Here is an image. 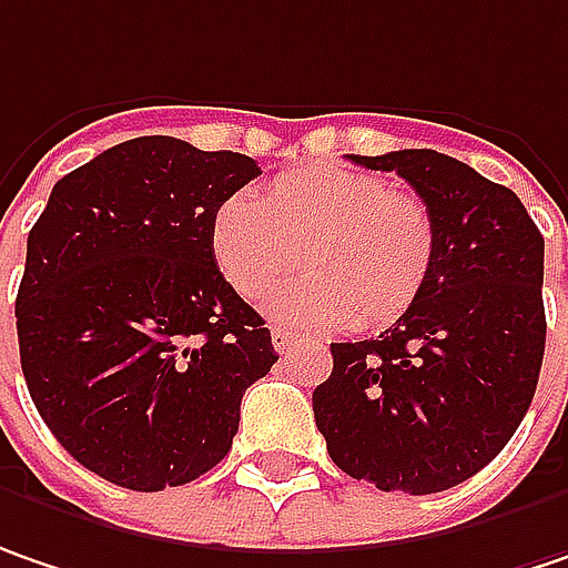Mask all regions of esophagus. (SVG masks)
<instances>
[{
    "mask_svg": "<svg viewBox=\"0 0 568 568\" xmlns=\"http://www.w3.org/2000/svg\"><path fill=\"white\" fill-rule=\"evenodd\" d=\"M270 337H273V347H276V353H288L292 347H295V341H298V337H295L292 331H285V327H273V331H270Z\"/></svg>",
    "mask_w": 568,
    "mask_h": 568,
    "instance_id": "34e87169",
    "label": "esophagus"
}]
</instances>
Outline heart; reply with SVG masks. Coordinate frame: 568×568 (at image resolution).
Listing matches in <instances>:
<instances>
[{"label": "heart", "instance_id": "1", "mask_svg": "<svg viewBox=\"0 0 568 568\" xmlns=\"http://www.w3.org/2000/svg\"><path fill=\"white\" fill-rule=\"evenodd\" d=\"M209 241L221 276L244 298L276 288L302 260L308 276L283 288L270 315L312 331L395 324L420 302L440 253L424 199L337 163L292 166L260 199L227 195Z\"/></svg>", "mask_w": 568, "mask_h": 568}]
</instances>
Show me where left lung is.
I'll return each mask as SVG.
<instances>
[{"label":"left lung","instance_id":"8db88e82","mask_svg":"<svg viewBox=\"0 0 568 568\" xmlns=\"http://www.w3.org/2000/svg\"><path fill=\"white\" fill-rule=\"evenodd\" d=\"M398 173L437 217L420 302L376 341L331 344L312 395L331 459L383 491L473 479L524 420L544 363V237L511 189L437 151L353 156Z\"/></svg>","mask_w":568,"mask_h":568}]
</instances>
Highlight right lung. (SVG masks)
<instances>
[{
	"label": "right lung",
	"mask_w": 568,
	"mask_h": 568,
	"mask_svg": "<svg viewBox=\"0 0 568 568\" xmlns=\"http://www.w3.org/2000/svg\"><path fill=\"white\" fill-rule=\"evenodd\" d=\"M256 160L134 138L53 185L16 321L31 402L89 473L134 491L217 466L241 398L280 359L212 256V215Z\"/></svg>",
	"instance_id": "1"
}]
</instances>
